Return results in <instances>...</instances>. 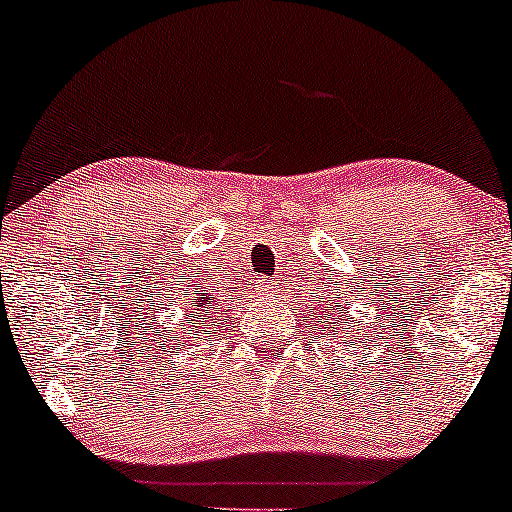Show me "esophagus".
Instances as JSON below:
<instances>
[{"instance_id":"obj_1","label":"esophagus","mask_w":512,"mask_h":512,"mask_svg":"<svg viewBox=\"0 0 512 512\" xmlns=\"http://www.w3.org/2000/svg\"><path fill=\"white\" fill-rule=\"evenodd\" d=\"M258 290H261L263 295H273V292H278V283H275V280L263 278V280H258Z\"/></svg>"}]
</instances>
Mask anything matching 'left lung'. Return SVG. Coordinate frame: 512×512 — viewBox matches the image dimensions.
Instances as JSON below:
<instances>
[{
  "mask_svg": "<svg viewBox=\"0 0 512 512\" xmlns=\"http://www.w3.org/2000/svg\"><path fill=\"white\" fill-rule=\"evenodd\" d=\"M336 307H338V304H336ZM338 312H341V309H338ZM343 314V312H341ZM333 324H336V321H333Z\"/></svg>",
  "mask_w": 512,
  "mask_h": 512,
  "instance_id": "left-lung-1",
  "label": "left lung"
}]
</instances>
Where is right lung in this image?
Listing matches in <instances>:
<instances>
[{"mask_svg": "<svg viewBox=\"0 0 512 512\" xmlns=\"http://www.w3.org/2000/svg\"><path fill=\"white\" fill-rule=\"evenodd\" d=\"M193 287V295H195V300H193V319H191V324L193 321H200L203 319V314H208L210 312V307H212V300H215V297L210 295V287L208 285H191ZM195 338H198V331H195Z\"/></svg>", "mask_w": 512, "mask_h": 512, "instance_id": "obj_1", "label": "right lung"}]
</instances>
